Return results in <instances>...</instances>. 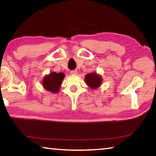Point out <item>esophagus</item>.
Returning <instances> with one entry per match:
<instances>
[{
    "label": "esophagus",
    "mask_w": 156,
    "mask_h": 156,
    "mask_svg": "<svg viewBox=\"0 0 156 156\" xmlns=\"http://www.w3.org/2000/svg\"><path fill=\"white\" fill-rule=\"evenodd\" d=\"M70 74H72V75H76V74H77V71H76V70H72V71H71V72H70Z\"/></svg>",
    "instance_id": "1"
}]
</instances>
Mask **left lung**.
<instances>
[{"instance_id":"left-lung-1","label":"left lung","mask_w":156,"mask_h":156,"mask_svg":"<svg viewBox=\"0 0 156 156\" xmlns=\"http://www.w3.org/2000/svg\"><path fill=\"white\" fill-rule=\"evenodd\" d=\"M85 83L92 89H97L101 84V76L97 74L96 73H89L85 76L84 78Z\"/></svg>"}]
</instances>
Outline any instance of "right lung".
I'll return each mask as SVG.
<instances>
[{
  "label": "right lung",
  "mask_w": 156,
  "mask_h": 156,
  "mask_svg": "<svg viewBox=\"0 0 156 156\" xmlns=\"http://www.w3.org/2000/svg\"><path fill=\"white\" fill-rule=\"evenodd\" d=\"M65 74L63 73L51 72L46 76L42 81V84L45 89L52 93H57L60 89Z\"/></svg>",
  "instance_id": "right-lung-1"
}]
</instances>
